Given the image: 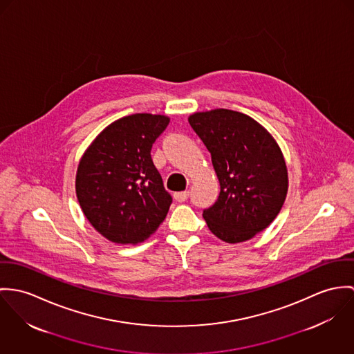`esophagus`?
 I'll use <instances>...</instances> for the list:
<instances>
[{
	"mask_svg": "<svg viewBox=\"0 0 354 354\" xmlns=\"http://www.w3.org/2000/svg\"><path fill=\"white\" fill-rule=\"evenodd\" d=\"M174 198H175V201H178V202H185V201H187V198H189V192L175 193Z\"/></svg>",
	"mask_w": 354,
	"mask_h": 354,
	"instance_id": "1",
	"label": "esophagus"
}]
</instances>
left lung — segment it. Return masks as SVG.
Instances as JSON below:
<instances>
[{
	"mask_svg": "<svg viewBox=\"0 0 354 354\" xmlns=\"http://www.w3.org/2000/svg\"><path fill=\"white\" fill-rule=\"evenodd\" d=\"M189 123L212 156L220 194L203 210L213 235L245 241L266 230L288 193V169L273 136L255 119L225 109L196 113Z\"/></svg>",
	"mask_w": 354,
	"mask_h": 354,
	"instance_id": "left-lung-1",
	"label": "left lung"
}]
</instances>
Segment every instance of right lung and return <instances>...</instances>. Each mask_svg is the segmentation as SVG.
<instances>
[{
  "label": "right lung",
  "mask_w": 354,
  "mask_h": 354,
  "mask_svg": "<svg viewBox=\"0 0 354 354\" xmlns=\"http://www.w3.org/2000/svg\"><path fill=\"white\" fill-rule=\"evenodd\" d=\"M169 118L133 114L109 124L80 160L76 194L91 225L113 243L137 244L164 221L172 198L152 158Z\"/></svg>",
  "instance_id": "1"
}]
</instances>
